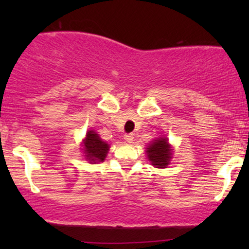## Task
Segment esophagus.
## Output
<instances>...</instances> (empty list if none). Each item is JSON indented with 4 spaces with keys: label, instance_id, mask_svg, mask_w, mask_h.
Segmentation results:
<instances>
[{
    "label": "esophagus",
    "instance_id": "obj_1",
    "mask_svg": "<svg viewBox=\"0 0 249 249\" xmlns=\"http://www.w3.org/2000/svg\"><path fill=\"white\" fill-rule=\"evenodd\" d=\"M133 138H134V137H133L132 133L125 134V136H124V139H125V142H132Z\"/></svg>",
    "mask_w": 249,
    "mask_h": 249
}]
</instances>
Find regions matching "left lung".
<instances>
[{
  "label": "left lung",
  "instance_id": "8db88e82",
  "mask_svg": "<svg viewBox=\"0 0 249 249\" xmlns=\"http://www.w3.org/2000/svg\"><path fill=\"white\" fill-rule=\"evenodd\" d=\"M172 147L168 144L166 137L156 139L146 148L147 158L151 164L157 168H165L172 159Z\"/></svg>",
  "mask_w": 249,
  "mask_h": 249
}]
</instances>
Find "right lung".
Listing matches in <instances>:
<instances>
[{
    "instance_id": "add662e5",
    "label": "right lung",
    "mask_w": 249,
    "mask_h": 249,
    "mask_svg": "<svg viewBox=\"0 0 249 249\" xmlns=\"http://www.w3.org/2000/svg\"><path fill=\"white\" fill-rule=\"evenodd\" d=\"M82 146L85 153V159L90 161L91 164L104 161L105 158H107L108 148H110L108 144L102 141L98 133L95 132L93 130L88 131Z\"/></svg>"
}]
</instances>
